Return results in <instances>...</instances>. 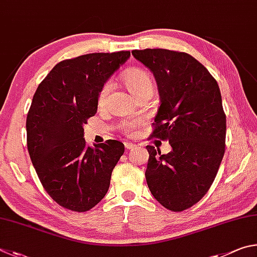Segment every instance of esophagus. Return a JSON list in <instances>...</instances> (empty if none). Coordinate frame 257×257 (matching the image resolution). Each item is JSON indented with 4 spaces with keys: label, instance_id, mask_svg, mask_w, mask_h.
<instances>
[{
    "label": "esophagus",
    "instance_id": "esophagus-1",
    "mask_svg": "<svg viewBox=\"0 0 257 257\" xmlns=\"http://www.w3.org/2000/svg\"><path fill=\"white\" fill-rule=\"evenodd\" d=\"M124 146L126 149H128V150H132V149H134V147H136V145H133L132 142H124Z\"/></svg>",
    "mask_w": 257,
    "mask_h": 257
}]
</instances>
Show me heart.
Masks as SVG:
<instances>
[{
    "instance_id": "1",
    "label": "heart",
    "mask_w": 257,
    "mask_h": 257,
    "mask_svg": "<svg viewBox=\"0 0 257 257\" xmlns=\"http://www.w3.org/2000/svg\"><path fill=\"white\" fill-rule=\"evenodd\" d=\"M124 81H125V84L127 85L128 90L133 94L147 87H152V81L150 79L149 74L142 70H131L126 72L124 74ZM110 89H111V82L110 81H108L107 83L103 84V87L100 90V93H99V99H98L99 103H102L105 101V99ZM138 125L139 123H137V121H131V123L125 125V131L130 134H134L137 131Z\"/></svg>"
}]
</instances>
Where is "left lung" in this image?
Listing matches in <instances>:
<instances>
[{
  "label": "left lung",
  "mask_w": 257,
  "mask_h": 257,
  "mask_svg": "<svg viewBox=\"0 0 257 257\" xmlns=\"http://www.w3.org/2000/svg\"><path fill=\"white\" fill-rule=\"evenodd\" d=\"M132 55L154 73L158 85L154 137L172 146L167 155L147 146L148 187L165 208L186 210L209 191L224 155L226 115L219 85L186 53L147 48Z\"/></svg>",
  "instance_id": "obj_1"
}]
</instances>
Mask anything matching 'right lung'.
<instances>
[{"label":"right lung","instance_id":"1","mask_svg":"<svg viewBox=\"0 0 257 257\" xmlns=\"http://www.w3.org/2000/svg\"><path fill=\"white\" fill-rule=\"evenodd\" d=\"M131 56L128 51L92 53L53 67L34 94L27 116L30 159L49 196L76 212L100 202L124 145L85 146L83 126L97 112L100 90Z\"/></svg>","mask_w":257,"mask_h":257}]
</instances>
